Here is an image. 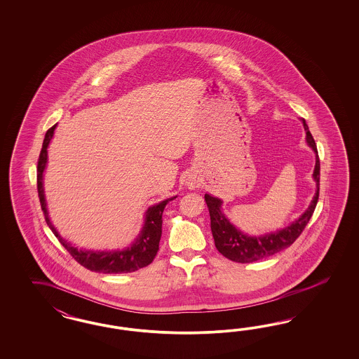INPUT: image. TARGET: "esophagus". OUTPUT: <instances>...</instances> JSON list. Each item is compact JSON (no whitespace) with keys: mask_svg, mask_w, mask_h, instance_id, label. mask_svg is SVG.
<instances>
[{"mask_svg":"<svg viewBox=\"0 0 359 359\" xmlns=\"http://www.w3.org/2000/svg\"><path fill=\"white\" fill-rule=\"evenodd\" d=\"M189 187H194V185H192V183H191V185H189Z\"/></svg>","mask_w":359,"mask_h":359,"instance_id":"1","label":"esophagus"}]
</instances>
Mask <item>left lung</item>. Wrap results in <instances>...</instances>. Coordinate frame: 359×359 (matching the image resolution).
I'll use <instances>...</instances> for the list:
<instances>
[{
    "label": "left lung",
    "instance_id": "1",
    "mask_svg": "<svg viewBox=\"0 0 359 359\" xmlns=\"http://www.w3.org/2000/svg\"><path fill=\"white\" fill-rule=\"evenodd\" d=\"M305 133H306V142L308 144L315 150L317 154V146L315 140L308 129L305 121ZM317 191L315 197L311 203L309 208L304 212V215L299 219H296L294 224H291L288 228L282 229L276 233H271L263 237H249L239 230L234 228L228 221V218L224 216L221 212L222 201L213 196L205 195L209 216H210V229L215 238V245L217 250L230 261L238 262V263H251V262L261 261L264 258H269L273 254L290 248L294 243L299 236L303 233L306 224L312 217L315 212L317 201H318V192H320V159L318 155H316L315 172H313Z\"/></svg>",
    "mask_w": 359,
    "mask_h": 359
}]
</instances>
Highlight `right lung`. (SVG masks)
Returning <instances> with one entry per match:
<instances>
[{"label":"right lung","instance_id":"1","mask_svg":"<svg viewBox=\"0 0 359 359\" xmlns=\"http://www.w3.org/2000/svg\"><path fill=\"white\" fill-rule=\"evenodd\" d=\"M55 123L53 128H50L46 135H44L42 150L39 154L38 159V167H36V187H38V196L41 201V208L43 210L44 219L48 225V228L53 230L56 238L65 246L67 251L72 255V258L80 263L83 267L95 272H102V273H126V272H134L140 269L149 266L156 252L159 250V241L162 237V215H163L164 207L168 201L174 200L175 197L167 198L158 205L149 208L146 212V222L142 229L140 237L133 243V246L123 251H83L77 250L76 248H72L69 243H67L63 238L57 234L55 230L46 208V200L43 194V171L47 162V147L54 135Z\"/></svg>","mask_w":359,"mask_h":359}]
</instances>
